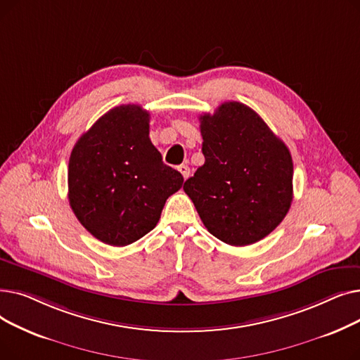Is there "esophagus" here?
<instances>
[{
	"instance_id": "34e87169",
	"label": "esophagus",
	"mask_w": 360,
	"mask_h": 360,
	"mask_svg": "<svg viewBox=\"0 0 360 360\" xmlns=\"http://www.w3.org/2000/svg\"><path fill=\"white\" fill-rule=\"evenodd\" d=\"M178 170H179V172H181V175L184 176V179H186L188 176H190V174H191L190 167H188L186 165H181V166L178 167Z\"/></svg>"
}]
</instances>
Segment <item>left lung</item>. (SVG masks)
<instances>
[{
	"instance_id": "1",
	"label": "left lung",
	"mask_w": 360,
	"mask_h": 360,
	"mask_svg": "<svg viewBox=\"0 0 360 360\" xmlns=\"http://www.w3.org/2000/svg\"><path fill=\"white\" fill-rule=\"evenodd\" d=\"M205 162L186 179L190 197L213 236L232 247L271 233L293 198L290 151L255 110L221 103L200 117Z\"/></svg>"
}]
</instances>
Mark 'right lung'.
<instances>
[{"label": "right lung", "instance_id": "add662e5", "mask_svg": "<svg viewBox=\"0 0 360 360\" xmlns=\"http://www.w3.org/2000/svg\"><path fill=\"white\" fill-rule=\"evenodd\" d=\"M148 122L150 113L141 106H117L71 151V209L94 238L112 247H125L153 229L166 200L184 184L151 144Z\"/></svg>", "mask_w": 360, "mask_h": 360}]
</instances>
